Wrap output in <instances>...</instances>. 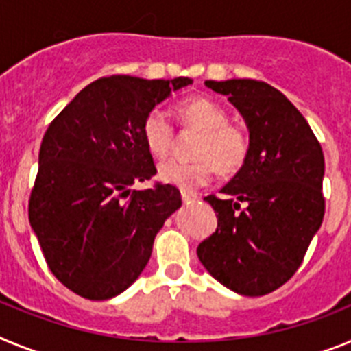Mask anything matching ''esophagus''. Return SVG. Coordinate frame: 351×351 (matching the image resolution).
Segmentation results:
<instances>
[{
    "instance_id": "1",
    "label": "esophagus",
    "mask_w": 351,
    "mask_h": 351,
    "mask_svg": "<svg viewBox=\"0 0 351 351\" xmlns=\"http://www.w3.org/2000/svg\"><path fill=\"white\" fill-rule=\"evenodd\" d=\"M197 199L196 194H191V193H182V201H184L185 205H191V203H194V201Z\"/></svg>"
}]
</instances>
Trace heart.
<instances>
[{"instance_id":"obj_1","label":"heart","mask_w":351,"mask_h":351,"mask_svg":"<svg viewBox=\"0 0 351 351\" xmlns=\"http://www.w3.org/2000/svg\"><path fill=\"white\" fill-rule=\"evenodd\" d=\"M180 117L185 127L201 132L196 146L199 158L193 162L164 160L158 166L160 180L191 193L208 184L217 167L222 173H234L242 167L251 146L249 134L240 125L231 123L221 104L206 97H193L180 104ZM141 132L146 148L155 157H164L175 143V125L162 109H152L146 114Z\"/></svg>"}]
</instances>
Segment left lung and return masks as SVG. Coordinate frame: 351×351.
Segmentation results:
<instances>
[{"label":"left lung","mask_w":351,"mask_h":351,"mask_svg":"<svg viewBox=\"0 0 351 351\" xmlns=\"http://www.w3.org/2000/svg\"><path fill=\"white\" fill-rule=\"evenodd\" d=\"M205 84L239 109L251 146L221 189L226 197H205L217 230L197 245V258L226 288L261 297L293 277L322 226L325 158L306 118L274 86L254 79Z\"/></svg>","instance_id":"1"}]
</instances>
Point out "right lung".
Instances as JSON below:
<instances>
[{
  "label": "right lung",
  "mask_w": 351,
  "mask_h": 351,
  "mask_svg": "<svg viewBox=\"0 0 351 351\" xmlns=\"http://www.w3.org/2000/svg\"><path fill=\"white\" fill-rule=\"evenodd\" d=\"M193 79L100 77L47 127L29 196V224L47 267L90 300L129 288L152 256L155 234L182 206L175 185L130 191L157 173L143 120Z\"/></svg>",
  "instance_id": "right-lung-1"
}]
</instances>
